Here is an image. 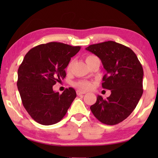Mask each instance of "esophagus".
Segmentation results:
<instances>
[{"mask_svg":"<svg viewBox=\"0 0 158 158\" xmlns=\"http://www.w3.org/2000/svg\"><path fill=\"white\" fill-rule=\"evenodd\" d=\"M86 93V92L85 91H83V90H77V94L78 95H83V94H85Z\"/></svg>","mask_w":158,"mask_h":158,"instance_id":"1","label":"esophagus"}]
</instances>
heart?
Masks as SVG:
<instances>
[{"label":"heart","mask_w":158,"mask_h":158,"mask_svg":"<svg viewBox=\"0 0 158 158\" xmlns=\"http://www.w3.org/2000/svg\"><path fill=\"white\" fill-rule=\"evenodd\" d=\"M95 58H97L95 56L89 55L85 58V61H86V62H89V61L94 59ZM72 65H73V61H71V62L69 63V65L68 66V70H69V69H71ZM74 85L80 90H90L93 87V83L91 81H87V80H80V81H77L75 84H74Z\"/></svg>","instance_id":"obj_1"}]
</instances>
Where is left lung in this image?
<instances>
[{"label":"left lung","instance_id":"8db88e82","mask_svg":"<svg viewBox=\"0 0 158 158\" xmlns=\"http://www.w3.org/2000/svg\"><path fill=\"white\" fill-rule=\"evenodd\" d=\"M85 49L100 58L106 72L102 85L111 90L106 99L98 95L90 110L102 123L116 125L130 116L143 94L142 66L132 49L116 42L91 44Z\"/></svg>","mask_w":158,"mask_h":158}]
</instances>
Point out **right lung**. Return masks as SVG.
<instances>
[{
	"label": "right lung",
	"mask_w": 158,
	"mask_h": 158,
	"mask_svg": "<svg viewBox=\"0 0 158 158\" xmlns=\"http://www.w3.org/2000/svg\"><path fill=\"white\" fill-rule=\"evenodd\" d=\"M80 49L53 42L38 45L26 54L18 69L17 87L23 106L38 123H57L75 99L73 88L59 94L53 91V85L65 78V69Z\"/></svg>",
	"instance_id": "obj_1"
}]
</instances>
